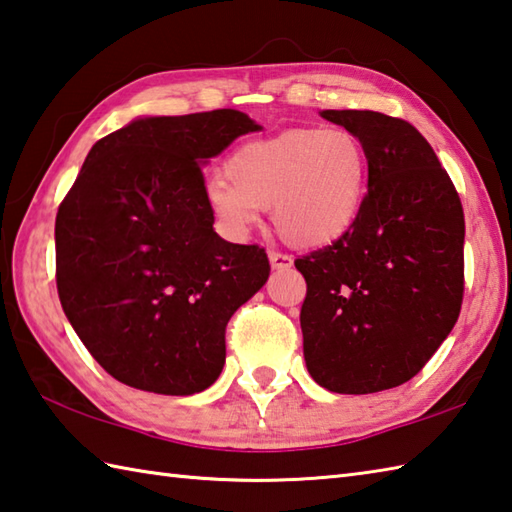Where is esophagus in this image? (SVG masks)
I'll list each match as a JSON object with an SVG mask.
<instances>
[{"label":"esophagus","mask_w":512,"mask_h":512,"mask_svg":"<svg viewBox=\"0 0 512 512\" xmlns=\"http://www.w3.org/2000/svg\"><path fill=\"white\" fill-rule=\"evenodd\" d=\"M269 263L274 269H289L291 265H294V258L287 254H280V252H269Z\"/></svg>","instance_id":"obj_1"}]
</instances>
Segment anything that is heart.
Listing matches in <instances>:
<instances>
[{
	"instance_id": "heart-1",
	"label": "heart",
	"mask_w": 512,
	"mask_h": 512,
	"mask_svg": "<svg viewBox=\"0 0 512 512\" xmlns=\"http://www.w3.org/2000/svg\"><path fill=\"white\" fill-rule=\"evenodd\" d=\"M369 154L347 128H289L238 145L225 179L207 181L205 196L229 234L241 236L260 210H271L276 234L291 247L338 241L360 214Z\"/></svg>"
}]
</instances>
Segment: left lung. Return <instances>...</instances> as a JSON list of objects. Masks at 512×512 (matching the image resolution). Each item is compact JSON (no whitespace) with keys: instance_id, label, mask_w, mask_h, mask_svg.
<instances>
[{"instance_id":"1","label":"left lung","mask_w":512,"mask_h":512,"mask_svg":"<svg viewBox=\"0 0 512 512\" xmlns=\"http://www.w3.org/2000/svg\"><path fill=\"white\" fill-rule=\"evenodd\" d=\"M369 154V190L349 232L296 258L305 362L333 393L400 387L422 371L460 318L464 210L451 176L409 121L325 110Z\"/></svg>"}]
</instances>
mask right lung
Here are the masks:
<instances>
[{"instance_id":"right-lung-1","label":"right lung","mask_w":512,"mask_h":512,"mask_svg":"<svg viewBox=\"0 0 512 512\" xmlns=\"http://www.w3.org/2000/svg\"><path fill=\"white\" fill-rule=\"evenodd\" d=\"M256 130L232 108L148 117L88 152L57 212L55 276L72 329L114 380L192 395L221 375L227 322L269 260L214 232L201 163Z\"/></svg>"}]
</instances>
